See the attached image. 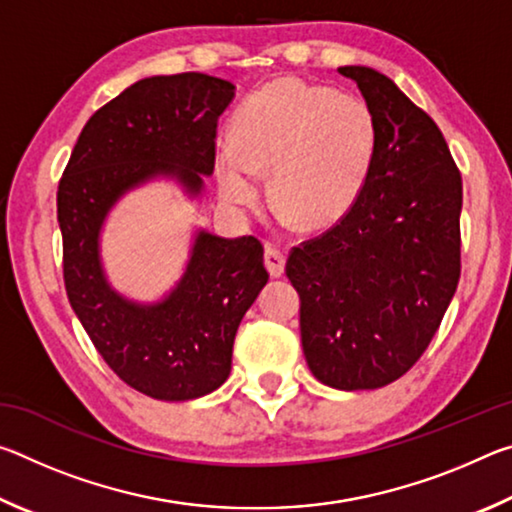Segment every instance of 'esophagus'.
Returning a JSON list of instances; mask_svg holds the SVG:
<instances>
[{
    "instance_id": "esophagus-1",
    "label": "esophagus",
    "mask_w": 512,
    "mask_h": 512,
    "mask_svg": "<svg viewBox=\"0 0 512 512\" xmlns=\"http://www.w3.org/2000/svg\"><path fill=\"white\" fill-rule=\"evenodd\" d=\"M264 264L268 268V273L273 277H280L284 273V264H287V259H284V253L280 248L275 246H266L264 250Z\"/></svg>"
}]
</instances>
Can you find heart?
<instances>
[{
	"label": "heart",
	"instance_id": "obj_1",
	"mask_svg": "<svg viewBox=\"0 0 512 512\" xmlns=\"http://www.w3.org/2000/svg\"><path fill=\"white\" fill-rule=\"evenodd\" d=\"M377 153V121L352 94L300 79H277L237 108L232 146L216 151L225 201L255 207L257 176L271 173L284 221L329 228L357 201Z\"/></svg>",
	"mask_w": 512,
	"mask_h": 512
}]
</instances>
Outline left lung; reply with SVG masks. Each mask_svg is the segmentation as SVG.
I'll use <instances>...</instances> for the list:
<instances>
[{
	"label": "left lung",
	"mask_w": 512,
	"mask_h": 512,
	"mask_svg": "<svg viewBox=\"0 0 512 512\" xmlns=\"http://www.w3.org/2000/svg\"><path fill=\"white\" fill-rule=\"evenodd\" d=\"M377 121L354 205L287 259L309 370L339 391L381 388L429 348L461 277L463 180L443 133L388 76L339 67Z\"/></svg>",
	"instance_id": "obj_1"
}]
</instances>
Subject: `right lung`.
<instances>
[{
    "label": "right lung",
    "mask_w": 512,
    "mask_h": 512,
    "mask_svg": "<svg viewBox=\"0 0 512 512\" xmlns=\"http://www.w3.org/2000/svg\"><path fill=\"white\" fill-rule=\"evenodd\" d=\"M232 97L235 85L198 72L137 81L88 119L58 183L69 305L110 370L153 400H194L228 379L237 327L268 282L264 246L201 232L178 289L137 307L103 280L99 228L126 189L158 173L201 192Z\"/></svg>",
    "instance_id": "add662e5"
}]
</instances>
